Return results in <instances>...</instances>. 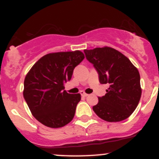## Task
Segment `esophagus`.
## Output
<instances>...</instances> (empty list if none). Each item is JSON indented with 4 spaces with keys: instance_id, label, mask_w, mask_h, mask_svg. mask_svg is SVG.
I'll list each match as a JSON object with an SVG mask.
<instances>
[{
    "instance_id": "esophagus-1",
    "label": "esophagus",
    "mask_w": 159,
    "mask_h": 159,
    "mask_svg": "<svg viewBox=\"0 0 159 159\" xmlns=\"http://www.w3.org/2000/svg\"><path fill=\"white\" fill-rule=\"evenodd\" d=\"M80 93H81V96H84V97H86V96H88V94L84 92V91H81V92H80Z\"/></svg>"
}]
</instances>
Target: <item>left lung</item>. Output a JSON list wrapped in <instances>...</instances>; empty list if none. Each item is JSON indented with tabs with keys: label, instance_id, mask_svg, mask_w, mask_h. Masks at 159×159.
<instances>
[{
	"label": "left lung",
	"instance_id": "1",
	"mask_svg": "<svg viewBox=\"0 0 159 159\" xmlns=\"http://www.w3.org/2000/svg\"><path fill=\"white\" fill-rule=\"evenodd\" d=\"M87 59L93 64L99 82L109 88L98 97L93 110L107 122H120L134 112L141 96L140 74L138 69L121 52L111 47L84 51Z\"/></svg>",
	"mask_w": 159,
	"mask_h": 159
}]
</instances>
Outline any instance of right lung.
Wrapping results in <instances>:
<instances>
[{
  "instance_id": "obj_1",
  "label": "right lung",
  "mask_w": 159,
  "mask_h": 159,
  "mask_svg": "<svg viewBox=\"0 0 159 159\" xmlns=\"http://www.w3.org/2000/svg\"><path fill=\"white\" fill-rule=\"evenodd\" d=\"M84 59L80 51L42 57L26 75L23 95L33 116L47 127L61 128L73 119L81 94L64 90L75 67Z\"/></svg>"
}]
</instances>
